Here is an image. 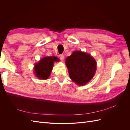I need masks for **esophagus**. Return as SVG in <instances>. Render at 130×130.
<instances>
[{"label": "esophagus", "mask_w": 130, "mask_h": 130, "mask_svg": "<svg viewBox=\"0 0 130 130\" xmlns=\"http://www.w3.org/2000/svg\"><path fill=\"white\" fill-rule=\"evenodd\" d=\"M59 57H60V60L61 61H63L64 60V55H62V54L60 55H59Z\"/></svg>", "instance_id": "esophagus-1"}]
</instances>
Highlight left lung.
I'll use <instances>...</instances> for the list:
<instances>
[{"instance_id": "obj_1", "label": "left lung", "mask_w": 130, "mask_h": 130, "mask_svg": "<svg viewBox=\"0 0 130 130\" xmlns=\"http://www.w3.org/2000/svg\"><path fill=\"white\" fill-rule=\"evenodd\" d=\"M66 64L70 78L79 86H83L91 80L95 73L96 62L89 54L74 51L66 59Z\"/></svg>"}]
</instances>
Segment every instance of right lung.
Masks as SVG:
<instances>
[{"label":"right lung","mask_w":130,"mask_h":130,"mask_svg":"<svg viewBox=\"0 0 130 130\" xmlns=\"http://www.w3.org/2000/svg\"><path fill=\"white\" fill-rule=\"evenodd\" d=\"M59 61V58L54 56L42 58L40 61L35 64V74L40 79H48L52 73L54 62Z\"/></svg>","instance_id":"obj_1"}]
</instances>
